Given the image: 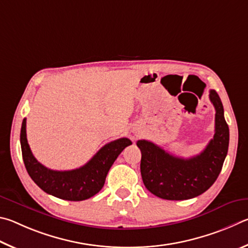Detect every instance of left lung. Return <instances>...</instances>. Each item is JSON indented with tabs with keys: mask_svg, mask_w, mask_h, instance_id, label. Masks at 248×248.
Wrapping results in <instances>:
<instances>
[{
	"mask_svg": "<svg viewBox=\"0 0 248 248\" xmlns=\"http://www.w3.org/2000/svg\"><path fill=\"white\" fill-rule=\"evenodd\" d=\"M209 98L216 108L215 135L199 155L184 159L167 153L151 141H137L141 151L142 182L157 197L168 201L197 197L218 179L228 154L230 134L219 94L210 90Z\"/></svg>",
	"mask_w": 248,
	"mask_h": 248,
	"instance_id": "8db88e82",
	"label": "left lung"
}]
</instances>
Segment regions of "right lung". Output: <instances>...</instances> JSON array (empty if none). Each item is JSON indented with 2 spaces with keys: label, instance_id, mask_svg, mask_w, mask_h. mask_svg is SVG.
I'll return each instance as SVG.
<instances>
[{
  "label": "right lung",
  "instance_id": "right-lung-1",
  "mask_svg": "<svg viewBox=\"0 0 248 248\" xmlns=\"http://www.w3.org/2000/svg\"><path fill=\"white\" fill-rule=\"evenodd\" d=\"M129 145L132 141L128 138H120L104 145L85 166L75 170L55 171L46 168L33 157L27 141L26 119L20 129L21 154L29 176L43 192L71 202L85 201L99 193L112 164Z\"/></svg>",
  "mask_w": 248,
  "mask_h": 248
}]
</instances>
